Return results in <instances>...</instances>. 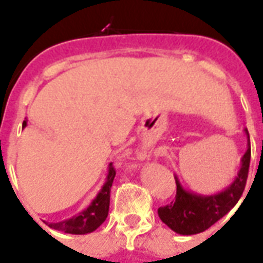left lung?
Returning a JSON list of instances; mask_svg holds the SVG:
<instances>
[{
	"instance_id": "8db88e82",
	"label": "left lung",
	"mask_w": 263,
	"mask_h": 263,
	"mask_svg": "<svg viewBox=\"0 0 263 263\" xmlns=\"http://www.w3.org/2000/svg\"><path fill=\"white\" fill-rule=\"evenodd\" d=\"M247 135V152L241 158V165L237 176L226 189L218 193L200 194L193 190H187L176 179V200L165 207H159V218L172 231L180 235H194L205 231L215 224L224 215L234 209L243 193L248 177L249 162H251V142L247 128H243Z\"/></svg>"
}]
</instances>
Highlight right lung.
<instances>
[{
  "label": "right lung",
  "mask_w": 263,
  "mask_h": 263,
  "mask_svg": "<svg viewBox=\"0 0 263 263\" xmlns=\"http://www.w3.org/2000/svg\"><path fill=\"white\" fill-rule=\"evenodd\" d=\"M25 126L26 120L24 121L22 128H25ZM114 177L115 171L112 167V163H109L105 182L100 189L97 196L92 198L91 203L88 204V207L70 218H66L59 222H46V224L53 230L66 232V234H74V235H84V234L96 231L108 215L109 193H111V186L114 182Z\"/></svg>",
  "instance_id": "right-lung-1"
}]
</instances>
